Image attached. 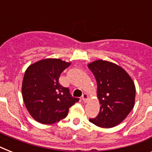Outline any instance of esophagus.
<instances>
[{
    "label": "esophagus",
    "mask_w": 152,
    "mask_h": 152,
    "mask_svg": "<svg viewBox=\"0 0 152 152\" xmlns=\"http://www.w3.org/2000/svg\"><path fill=\"white\" fill-rule=\"evenodd\" d=\"M82 99H83V101L84 102H86L88 99V95H87V94H83V95H82Z\"/></svg>",
    "instance_id": "34e87169"
}]
</instances>
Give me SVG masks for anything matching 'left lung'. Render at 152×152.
<instances>
[{"label": "left lung", "mask_w": 152, "mask_h": 152, "mask_svg": "<svg viewBox=\"0 0 152 152\" xmlns=\"http://www.w3.org/2000/svg\"><path fill=\"white\" fill-rule=\"evenodd\" d=\"M88 68L96 79L100 103L97 117L89 121L99 127H114L122 122L134 106V83L121 67L112 62L98 60L88 64Z\"/></svg>", "instance_id": "left-lung-1"}]
</instances>
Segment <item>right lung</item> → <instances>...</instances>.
<instances>
[{
	"label": "right lung",
	"mask_w": 152,
	"mask_h": 152,
	"mask_svg": "<svg viewBox=\"0 0 152 152\" xmlns=\"http://www.w3.org/2000/svg\"><path fill=\"white\" fill-rule=\"evenodd\" d=\"M70 64L61 59L47 58L31 64L25 72L23 99L29 113L38 122L50 125L59 121L80 100L59 83L60 75Z\"/></svg>",
	"instance_id": "1"
}]
</instances>
